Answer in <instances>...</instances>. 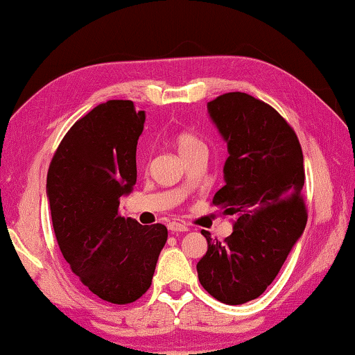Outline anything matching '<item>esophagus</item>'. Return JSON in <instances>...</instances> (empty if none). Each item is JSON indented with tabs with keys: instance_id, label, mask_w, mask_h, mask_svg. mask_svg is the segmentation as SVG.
I'll return each mask as SVG.
<instances>
[{
	"instance_id": "34e87169",
	"label": "esophagus",
	"mask_w": 355,
	"mask_h": 355,
	"mask_svg": "<svg viewBox=\"0 0 355 355\" xmlns=\"http://www.w3.org/2000/svg\"><path fill=\"white\" fill-rule=\"evenodd\" d=\"M168 230L176 232V233H184V232H189V227L182 222H170L168 223Z\"/></svg>"
}]
</instances>
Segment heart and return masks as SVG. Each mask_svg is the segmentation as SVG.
I'll return each mask as SVG.
<instances>
[{
    "instance_id": "b5f03b06",
    "label": "heart",
    "mask_w": 355,
    "mask_h": 355,
    "mask_svg": "<svg viewBox=\"0 0 355 355\" xmlns=\"http://www.w3.org/2000/svg\"><path fill=\"white\" fill-rule=\"evenodd\" d=\"M173 143L179 154H181V157H185L196 149H205L203 141L190 132H179L176 136H174Z\"/></svg>"
}]
</instances>
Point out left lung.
<instances>
[{
	"label": "left lung",
	"instance_id": "1",
	"mask_svg": "<svg viewBox=\"0 0 355 355\" xmlns=\"http://www.w3.org/2000/svg\"><path fill=\"white\" fill-rule=\"evenodd\" d=\"M225 139V185L212 205L232 216L233 233L212 239L196 263L200 284L225 304H243L266 291L306 227L303 152L293 128L266 103L230 92L208 103Z\"/></svg>",
	"mask_w": 355,
	"mask_h": 355
}]
</instances>
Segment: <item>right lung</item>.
Here are the masks:
<instances>
[{"mask_svg": "<svg viewBox=\"0 0 355 355\" xmlns=\"http://www.w3.org/2000/svg\"><path fill=\"white\" fill-rule=\"evenodd\" d=\"M144 111L109 100L79 119L60 143L47 173L52 225L64 260L95 297L133 303L152 284L168 238L162 223L141 225L119 214L136 184V146Z\"/></svg>", "mask_w": 355, "mask_h": 355, "instance_id": "add662e5", "label": "right lung"}]
</instances>
